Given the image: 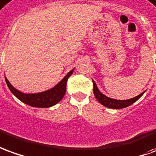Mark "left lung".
Here are the masks:
<instances>
[{
  "mask_svg": "<svg viewBox=\"0 0 156 156\" xmlns=\"http://www.w3.org/2000/svg\"><path fill=\"white\" fill-rule=\"evenodd\" d=\"M92 82H93L94 95H95L96 98L98 99V101L105 107L112 108V109H121V108H127L131 104H133V102H135L137 100H139L142 97V95L144 93V92H143V93H141L139 96L135 97V98L128 99V100H121V101L120 100H115V99H112V98H108L105 95H103L100 90H98V87H97L96 83L94 82V80H92Z\"/></svg>",
  "mask_w": 156,
  "mask_h": 156,
  "instance_id": "obj_1",
  "label": "left lung"
}]
</instances>
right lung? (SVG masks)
I'll return each mask as SVG.
<instances>
[{
    "label": "right lung",
    "instance_id": "1",
    "mask_svg": "<svg viewBox=\"0 0 156 156\" xmlns=\"http://www.w3.org/2000/svg\"><path fill=\"white\" fill-rule=\"evenodd\" d=\"M74 69L70 70L67 75H66L64 79L60 82H58L55 87H53L50 90H46L44 92L35 94H25L21 92L19 90L15 89L14 87L11 85L8 80L5 77V82L10 90L12 92V94L22 101L24 103L35 107V108H49L54 105L57 104L58 101H60L65 96L66 91V83L69 76L72 75Z\"/></svg>",
    "mask_w": 156,
    "mask_h": 156
}]
</instances>
